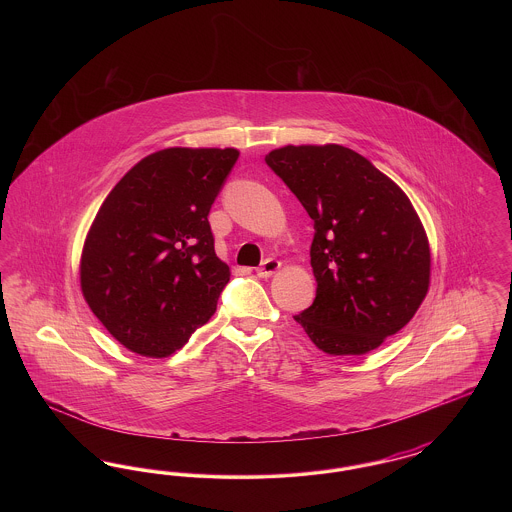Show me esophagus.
Returning a JSON list of instances; mask_svg holds the SVG:
<instances>
[{
    "mask_svg": "<svg viewBox=\"0 0 512 512\" xmlns=\"http://www.w3.org/2000/svg\"><path fill=\"white\" fill-rule=\"evenodd\" d=\"M280 267H282V263H280L278 259L268 257V259H265V261L261 263V267L257 268V276H259V278H268V276H272Z\"/></svg>",
    "mask_w": 512,
    "mask_h": 512,
    "instance_id": "esophagus-1",
    "label": "esophagus"
}]
</instances>
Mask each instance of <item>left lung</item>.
Wrapping results in <instances>:
<instances>
[{
  "label": "left lung",
  "instance_id": "obj_1",
  "mask_svg": "<svg viewBox=\"0 0 512 512\" xmlns=\"http://www.w3.org/2000/svg\"><path fill=\"white\" fill-rule=\"evenodd\" d=\"M268 167L315 222L317 297L295 320L328 355H365L397 334L430 286V244L405 192L357 151L284 146Z\"/></svg>",
  "mask_w": 512,
  "mask_h": 512
}]
</instances>
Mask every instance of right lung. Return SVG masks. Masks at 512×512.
Returning a JSON list of instances; mask_svg holds the SVG:
<instances>
[{
	"label": "right lung",
	"instance_id": "1",
	"mask_svg": "<svg viewBox=\"0 0 512 512\" xmlns=\"http://www.w3.org/2000/svg\"><path fill=\"white\" fill-rule=\"evenodd\" d=\"M238 157L234 147L155 151L101 203L82 247L80 288L126 349L167 357L217 311L230 268L207 217Z\"/></svg>",
	"mask_w": 512,
	"mask_h": 512
}]
</instances>
